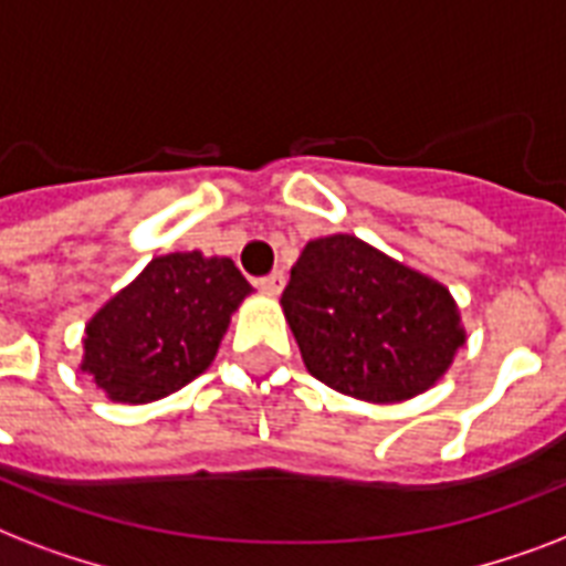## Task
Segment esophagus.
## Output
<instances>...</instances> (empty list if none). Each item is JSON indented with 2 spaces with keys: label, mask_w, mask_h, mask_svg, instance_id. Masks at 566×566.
<instances>
[{
  "label": "esophagus",
  "mask_w": 566,
  "mask_h": 566,
  "mask_svg": "<svg viewBox=\"0 0 566 566\" xmlns=\"http://www.w3.org/2000/svg\"><path fill=\"white\" fill-rule=\"evenodd\" d=\"M283 286H286V274H283V271H271L269 277L260 280V289L271 297H277L280 292H283Z\"/></svg>",
  "instance_id": "34e87169"
}]
</instances>
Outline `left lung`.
<instances>
[{
  "label": "left lung",
  "instance_id": "left-lung-1",
  "mask_svg": "<svg viewBox=\"0 0 566 566\" xmlns=\"http://www.w3.org/2000/svg\"><path fill=\"white\" fill-rule=\"evenodd\" d=\"M280 306L306 371L369 405L422 396L467 345L458 301L440 280L352 233L304 244Z\"/></svg>",
  "mask_w": 566,
  "mask_h": 566
}]
</instances>
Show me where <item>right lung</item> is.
Returning <instances> with one entry per match:
<instances>
[{
	"mask_svg": "<svg viewBox=\"0 0 566 566\" xmlns=\"http://www.w3.org/2000/svg\"><path fill=\"white\" fill-rule=\"evenodd\" d=\"M251 292L230 256H156L91 315L78 369L108 401H159L212 366L230 318Z\"/></svg>",
	"mask_w": 566,
	"mask_h": 566,
	"instance_id": "right-lung-1",
	"label": "right lung"
}]
</instances>
